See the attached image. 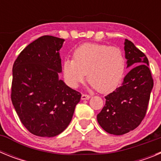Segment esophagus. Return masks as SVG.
Instances as JSON below:
<instances>
[{"label":"esophagus","mask_w":161,"mask_h":161,"mask_svg":"<svg viewBox=\"0 0 161 161\" xmlns=\"http://www.w3.org/2000/svg\"><path fill=\"white\" fill-rule=\"evenodd\" d=\"M90 98V96L87 94H82L81 95V99L82 100H89Z\"/></svg>","instance_id":"esophagus-1"}]
</instances>
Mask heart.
Instances as JSON below:
<instances>
[{
  "label": "heart",
  "instance_id": "obj_1",
  "mask_svg": "<svg viewBox=\"0 0 161 161\" xmlns=\"http://www.w3.org/2000/svg\"><path fill=\"white\" fill-rule=\"evenodd\" d=\"M74 59L64 62V75L68 84L77 87L86 77L92 89L111 93L121 83L126 67L120 48L105 44L85 43L75 51Z\"/></svg>",
  "mask_w": 161,
  "mask_h": 161
}]
</instances>
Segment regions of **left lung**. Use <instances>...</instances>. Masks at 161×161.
<instances>
[{
    "instance_id": "obj_1",
    "label": "left lung",
    "mask_w": 161,
    "mask_h": 161,
    "mask_svg": "<svg viewBox=\"0 0 161 161\" xmlns=\"http://www.w3.org/2000/svg\"><path fill=\"white\" fill-rule=\"evenodd\" d=\"M124 45L126 64L131 70L122 86L105 97V106L97 116L102 128L116 136L128 133L141 123L153 88L147 56L128 39H125Z\"/></svg>"
}]
</instances>
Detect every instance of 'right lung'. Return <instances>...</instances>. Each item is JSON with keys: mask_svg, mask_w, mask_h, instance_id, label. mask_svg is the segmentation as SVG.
<instances>
[{"mask_svg": "<svg viewBox=\"0 0 161 161\" xmlns=\"http://www.w3.org/2000/svg\"><path fill=\"white\" fill-rule=\"evenodd\" d=\"M64 42L51 35L40 37L23 49L13 66L12 103L24 126L37 136L63 132L80 100L79 92L59 79Z\"/></svg>", "mask_w": 161, "mask_h": 161, "instance_id": "obj_1", "label": "right lung"}]
</instances>
